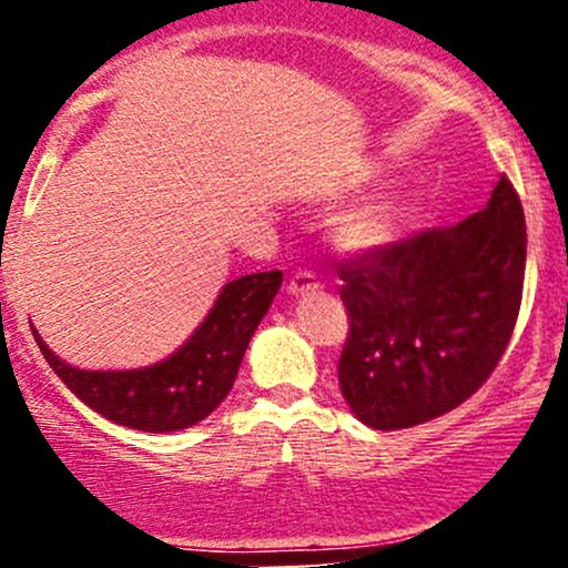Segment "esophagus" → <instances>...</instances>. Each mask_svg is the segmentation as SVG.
Here are the masks:
<instances>
[{"label":"esophagus","instance_id":"34e87169","mask_svg":"<svg viewBox=\"0 0 568 568\" xmlns=\"http://www.w3.org/2000/svg\"><path fill=\"white\" fill-rule=\"evenodd\" d=\"M321 288V283H317V277L312 275V272H296L288 280V293L291 296H310V293H315Z\"/></svg>","mask_w":568,"mask_h":568}]
</instances>
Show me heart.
<instances>
[{
    "mask_svg": "<svg viewBox=\"0 0 568 568\" xmlns=\"http://www.w3.org/2000/svg\"><path fill=\"white\" fill-rule=\"evenodd\" d=\"M397 213L387 205H368L338 219L334 245L344 256H368L395 240Z\"/></svg>",
    "mask_w": 568,
    "mask_h": 568,
    "instance_id": "b5f03b06",
    "label": "heart"
}]
</instances>
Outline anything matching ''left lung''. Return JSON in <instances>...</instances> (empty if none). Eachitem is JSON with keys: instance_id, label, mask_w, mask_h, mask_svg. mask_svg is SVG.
<instances>
[{"instance_id": "left-lung-1", "label": "left lung", "mask_w": 568, "mask_h": 568, "mask_svg": "<svg viewBox=\"0 0 568 568\" xmlns=\"http://www.w3.org/2000/svg\"><path fill=\"white\" fill-rule=\"evenodd\" d=\"M526 219L501 175L484 211L338 266L349 334L338 387L374 429L422 425L497 368L520 310Z\"/></svg>"}]
</instances>
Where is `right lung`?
Returning a JSON list of instances; mask_svg holds the SVG:
<instances>
[{
	"label": "right lung",
	"instance_id": "obj_1",
	"mask_svg": "<svg viewBox=\"0 0 568 568\" xmlns=\"http://www.w3.org/2000/svg\"><path fill=\"white\" fill-rule=\"evenodd\" d=\"M283 272L243 275L221 288L192 336L165 361L133 371H84L55 355L31 328L58 379L88 408L141 433H175L211 416L237 379L247 342L277 296Z\"/></svg>",
	"mask_w": 568,
	"mask_h": 568
}]
</instances>
